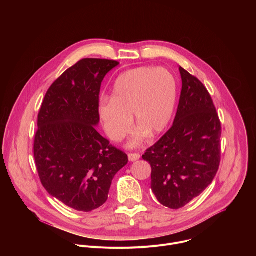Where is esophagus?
I'll use <instances>...</instances> for the list:
<instances>
[{
  "instance_id": "34e87169",
  "label": "esophagus",
  "mask_w": 256,
  "mask_h": 256,
  "mask_svg": "<svg viewBox=\"0 0 256 256\" xmlns=\"http://www.w3.org/2000/svg\"><path fill=\"white\" fill-rule=\"evenodd\" d=\"M140 158V154H138V153H130V154H128V160H130V162L136 161V160H138Z\"/></svg>"
}]
</instances>
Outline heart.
Returning <instances> with one entry per match:
<instances>
[{
  "mask_svg": "<svg viewBox=\"0 0 256 256\" xmlns=\"http://www.w3.org/2000/svg\"><path fill=\"white\" fill-rule=\"evenodd\" d=\"M175 76L165 68L138 66L118 77L112 99L102 98L98 114L108 138L120 142L130 132L132 116L138 126L130 147L161 134L169 124L177 100Z\"/></svg>",
  "mask_w": 256,
  "mask_h": 256,
  "instance_id": "b5f03b06",
  "label": "heart"
}]
</instances>
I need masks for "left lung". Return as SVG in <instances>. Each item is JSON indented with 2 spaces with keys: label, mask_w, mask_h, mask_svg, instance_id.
<instances>
[{
  "label": "left lung",
  "mask_w": 256,
  "mask_h": 256,
  "mask_svg": "<svg viewBox=\"0 0 256 256\" xmlns=\"http://www.w3.org/2000/svg\"><path fill=\"white\" fill-rule=\"evenodd\" d=\"M182 89L171 128L142 155L158 202L177 210L198 196L221 161V122L204 84L179 66Z\"/></svg>",
  "instance_id": "1"
}]
</instances>
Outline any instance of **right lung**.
Instances as JSON below:
<instances>
[{"label":"right lung","instance_id":"obj_1","mask_svg":"<svg viewBox=\"0 0 256 256\" xmlns=\"http://www.w3.org/2000/svg\"><path fill=\"white\" fill-rule=\"evenodd\" d=\"M118 64L79 60L52 83L38 114L33 151L42 184L52 196L79 212L105 204L114 175L128 161L95 128L101 83Z\"/></svg>","mask_w":256,"mask_h":256}]
</instances>
